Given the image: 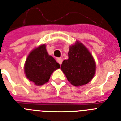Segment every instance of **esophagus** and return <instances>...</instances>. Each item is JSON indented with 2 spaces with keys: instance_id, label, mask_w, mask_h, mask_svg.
I'll return each instance as SVG.
<instances>
[{
  "instance_id": "1",
  "label": "esophagus",
  "mask_w": 121,
  "mask_h": 121,
  "mask_svg": "<svg viewBox=\"0 0 121 121\" xmlns=\"http://www.w3.org/2000/svg\"><path fill=\"white\" fill-rule=\"evenodd\" d=\"M57 62L60 65H61L63 62V59L62 58H58L57 59Z\"/></svg>"
}]
</instances>
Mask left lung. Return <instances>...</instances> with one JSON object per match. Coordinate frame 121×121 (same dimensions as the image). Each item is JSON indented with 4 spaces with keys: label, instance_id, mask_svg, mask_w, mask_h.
I'll list each match as a JSON object with an SVG mask.
<instances>
[{
    "label": "left lung",
    "instance_id": "8db88e82",
    "mask_svg": "<svg viewBox=\"0 0 121 121\" xmlns=\"http://www.w3.org/2000/svg\"><path fill=\"white\" fill-rule=\"evenodd\" d=\"M95 63L88 50L77 42L70 47L68 59L63 61L61 69L74 86L88 83L95 73Z\"/></svg>",
    "mask_w": 121,
    "mask_h": 121
}]
</instances>
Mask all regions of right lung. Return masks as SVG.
<instances>
[{"label": "right lung", "mask_w": 121, "mask_h": 121, "mask_svg": "<svg viewBox=\"0 0 121 121\" xmlns=\"http://www.w3.org/2000/svg\"><path fill=\"white\" fill-rule=\"evenodd\" d=\"M60 67V64L48 54L45 44H43L30 53L26 61L24 71L29 80L36 85H42L49 81L52 73Z\"/></svg>", "instance_id": "right-lung-1"}]
</instances>
